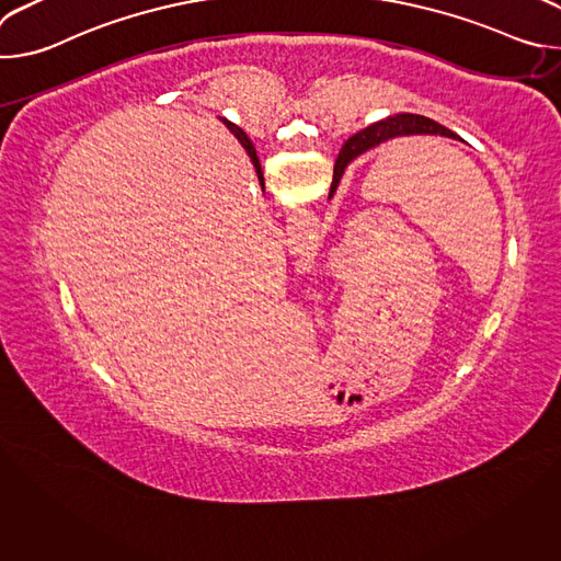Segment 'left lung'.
Returning <instances> with one entry per match:
<instances>
[{"mask_svg":"<svg viewBox=\"0 0 561 561\" xmlns=\"http://www.w3.org/2000/svg\"><path fill=\"white\" fill-rule=\"evenodd\" d=\"M409 135H442V137H453L457 139V135L453 130H448L446 126L424 117V115H413V113H399V115H390L377 124L366 126L364 130L355 133L353 137H348V141L342 146L340 157L335 162V171H333V184H331V193L329 199L335 195L340 180L346 171V167L353 162L355 157H359L362 152L394 139V137H409Z\"/></svg>","mask_w":561,"mask_h":561,"instance_id":"left-lung-1","label":"left lung"}]
</instances>
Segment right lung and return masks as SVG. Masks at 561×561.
Listing matches in <instances>:
<instances>
[{
  "label": "right lung",
  "instance_id": "obj_1",
  "mask_svg": "<svg viewBox=\"0 0 561 561\" xmlns=\"http://www.w3.org/2000/svg\"><path fill=\"white\" fill-rule=\"evenodd\" d=\"M224 124H226V128L239 139V144H242L244 146V150L249 152V157H251V162H253V167H255V171H257V178H260V182L264 180L262 178V167H260V159H257V152H255V146H253V141L249 139V135L242 130V128H239V126H234V124H230L228 119H224ZM264 186V184H262Z\"/></svg>",
  "mask_w": 561,
  "mask_h": 561
}]
</instances>
